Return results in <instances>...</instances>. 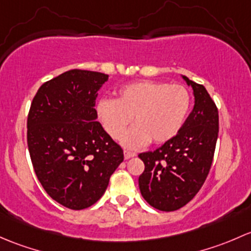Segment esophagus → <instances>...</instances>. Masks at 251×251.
Here are the masks:
<instances>
[{
  "mask_svg": "<svg viewBox=\"0 0 251 251\" xmlns=\"http://www.w3.org/2000/svg\"><path fill=\"white\" fill-rule=\"evenodd\" d=\"M135 156H136L135 152H131V151H128V150H125V158L126 159H130Z\"/></svg>",
  "mask_w": 251,
  "mask_h": 251,
  "instance_id": "1",
  "label": "esophagus"
}]
</instances>
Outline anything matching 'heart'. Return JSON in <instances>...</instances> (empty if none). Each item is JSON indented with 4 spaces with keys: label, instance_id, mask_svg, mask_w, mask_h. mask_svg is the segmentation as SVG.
<instances>
[{
    "label": "heart",
    "instance_id": "b5f03b06",
    "mask_svg": "<svg viewBox=\"0 0 251 251\" xmlns=\"http://www.w3.org/2000/svg\"><path fill=\"white\" fill-rule=\"evenodd\" d=\"M191 106V95L181 84L138 81L122 87L117 99H101L97 115L106 133L115 140L122 138L126 126L134 125L123 136V145L139 149L150 141L163 144L180 131Z\"/></svg>",
    "mask_w": 251,
    "mask_h": 251
}]
</instances>
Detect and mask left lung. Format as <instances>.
Masks as SVG:
<instances>
[{
	"mask_svg": "<svg viewBox=\"0 0 251 251\" xmlns=\"http://www.w3.org/2000/svg\"><path fill=\"white\" fill-rule=\"evenodd\" d=\"M192 87L195 106L179 133L156 151L139 154L144 200L162 211H174L193 200L213 163L219 134V111L203 84L182 76Z\"/></svg>",
	"mask_w": 251,
	"mask_h": 251,
	"instance_id": "1",
	"label": "left lung"
}]
</instances>
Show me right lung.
I'll use <instances>...</instances> for the list:
<instances>
[{
	"label": "right lung",
	"mask_w": 251,
	"mask_h": 251,
	"mask_svg": "<svg viewBox=\"0 0 251 251\" xmlns=\"http://www.w3.org/2000/svg\"><path fill=\"white\" fill-rule=\"evenodd\" d=\"M107 75L70 70L45 82L27 115V146L46 192L72 210L89 208L106 191L123 150L97 120L95 99Z\"/></svg>",
	"instance_id": "1"
}]
</instances>
